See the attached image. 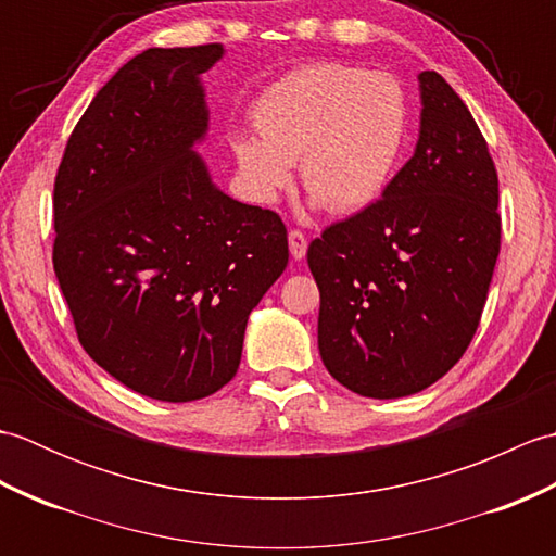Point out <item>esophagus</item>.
<instances>
[{"label": "esophagus", "mask_w": 556, "mask_h": 556, "mask_svg": "<svg viewBox=\"0 0 556 556\" xmlns=\"http://www.w3.org/2000/svg\"><path fill=\"white\" fill-rule=\"evenodd\" d=\"M289 251H291L293 260L305 257V251H308V239H305L303 231H299V229L289 231Z\"/></svg>", "instance_id": "esophagus-1"}]
</instances>
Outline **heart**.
Here are the masks:
<instances>
[{"mask_svg": "<svg viewBox=\"0 0 556 556\" xmlns=\"http://www.w3.org/2000/svg\"><path fill=\"white\" fill-rule=\"evenodd\" d=\"M260 140L239 138L236 160L260 203L301 184L315 203L351 215L382 195L408 134L404 88L389 74L315 64L271 86L255 108Z\"/></svg>", "mask_w": 556, "mask_h": 556, "instance_id": "b5f03b06", "label": "heart"}]
</instances>
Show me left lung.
<instances>
[{"label":"left lung","instance_id":"1","mask_svg":"<svg viewBox=\"0 0 556 556\" xmlns=\"http://www.w3.org/2000/svg\"><path fill=\"white\" fill-rule=\"evenodd\" d=\"M420 136L382 198L308 245L317 346L351 392H422L464 356L500 255V181L454 88L422 71Z\"/></svg>","mask_w":556,"mask_h":556}]
</instances>
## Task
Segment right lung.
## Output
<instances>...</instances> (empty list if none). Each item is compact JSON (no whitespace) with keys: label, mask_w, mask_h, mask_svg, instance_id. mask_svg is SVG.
<instances>
[{"label":"right lung","mask_w":556,"mask_h":556,"mask_svg":"<svg viewBox=\"0 0 556 556\" xmlns=\"http://www.w3.org/2000/svg\"><path fill=\"white\" fill-rule=\"evenodd\" d=\"M224 47H150L104 83L54 179V275L80 346L134 392L184 404L239 370L248 315L289 263L277 212L212 184L200 74Z\"/></svg>","instance_id":"right-lung-1"}]
</instances>
